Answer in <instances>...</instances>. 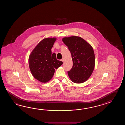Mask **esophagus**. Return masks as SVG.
<instances>
[{"label": "esophagus", "instance_id": "esophagus-1", "mask_svg": "<svg viewBox=\"0 0 125 125\" xmlns=\"http://www.w3.org/2000/svg\"><path fill=\"white\" fill-rule=\"evenodd\" d=\"M61 61L62 62H64V59L63 58H62V59L61 60Z\"/></svg>", "mask_w": 125, "mask_h": 125}]
</instances>
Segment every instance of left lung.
<instances>
[{
	"label": "left lung",
	"instance_id": "8db88e82",
	"mask_svg": "<svg viewBox=\"0 0 125 125\" xmlns=\"http://www.w3.org/2000/svg\"><path fill=\"white\" fill-rule=\"evenodd\" d=\"M72 55L73 66L67 72L73 82H84L90 77L95 66V54L93 48L82 38L72 36L62 38Z\"/></svg>",
	"mask_w": 125,
	"mask_h": 125
}]
</instances>
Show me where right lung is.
Returning a JSON list of instances; mask_svg holds the SVG:
<instances>
[{"label": "right lung", "instance_id": "right-lung-1", "mask_svg": "<svg viewBox=\"0 0 125 125\" xmlns=\"http://www.w3.org/2000/svg\"><path fill=\"white\" fill-rule=\"evenodd\" d=\"M56 38L43 39L33 49L29 59V68L33 76L42 83L47 82L52 79L55 72L62 64L56 59V54L52 53Z\"/></svg>", "mask_w": 125, "mask_h": 125}]
</instances>
